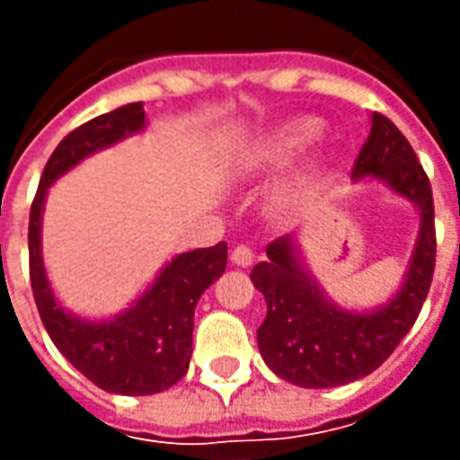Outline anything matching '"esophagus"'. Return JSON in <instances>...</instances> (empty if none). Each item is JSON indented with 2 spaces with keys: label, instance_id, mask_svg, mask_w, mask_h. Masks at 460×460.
Instances as JSON below:
<instances>
[{
  "label": "esophagus",
  "instance_id": "34e87169",
  "mask_svg": "<svg viewBox=\"0 0 460 460\" xmlns=\"http://www.w3.org/2000/svg\"><path fill=\"white\" fill-rule=\"evenodd\" d=\"M231 263L239 266V269H249L251 263H253V251L249 246H236V249L231 251Z\"/></svg>",
  "mask_w": 460,
  "mask_h": 460
}]
</instances>
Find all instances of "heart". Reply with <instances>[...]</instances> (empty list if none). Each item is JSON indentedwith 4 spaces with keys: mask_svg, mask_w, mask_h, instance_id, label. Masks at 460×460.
<instances>
[{
    "mask_svg": "<svg viewBox=\"0 0 460 460\" xmlns=\"http://www.w3.org/2000/svg\"><path fill=\"white\" fill-rule=\"evenodd\" d=\"M318 135L320 125L310 118L283 122L279 128L246 142L234 157V172L241 177H259V174L280 170L298 152L305 150Z\"/></svg>",
    "mask_w": 460,
    "mask_h": 460,
    "instance_id": "heart-1",
    "label": "heart"
}]
</instances>
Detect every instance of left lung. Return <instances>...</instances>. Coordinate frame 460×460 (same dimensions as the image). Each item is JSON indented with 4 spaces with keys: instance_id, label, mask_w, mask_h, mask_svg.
Returning a JSON list of instances; mask_svg holds the SVG:
<instances>
[{
    "instance_id": "left-lung-1",
    "label": "left lung",
    "mask_w": 460,
    "mask_h": 460,
    "mask_svg": "<svg viewBox=\"0 0 460 460\" xmlns=\"http://www.w3.org/2000/svg\"><path fill=\"white\" fill-rule=\"evenodd\" d=\"M372 128L352 170V181H376L411 201L419 214L414 249L394 293L369 308H345L330 298L305 263L298 236H280L269 259L251 270L266 298L259 352L273 375L305 389H330L362 379L394 352L411 330L431 286L436 261L434 197L411 145L385 115Z\"/></svg>"
}]
</instances>
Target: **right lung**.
Returning a JSON list of instances; mask_svg holds the SVG:
<instances>
[{
  "label": "right lung",
  "instance_id": "right-lung-1",
  "mask_svg": "<svg viewBox=\"0 0 460 460\" xmlns=\"http://www.w3.org/2000/svg\"><path fill=\"white\" fill-rule=\"evenodd\" d=\"M147 128L142 103L98 115L58 142L49 157L29 217V270L41 323L61 355L111 394L147 396L177 385L190 369L194 308L226 270V243L174 253L137 298L111 318H85L54 293L44 266L41 224L49 190L95 152Z\"/></svg>",
  "mask_w": 460,
  "mask_h": 460
}]
</instances>
